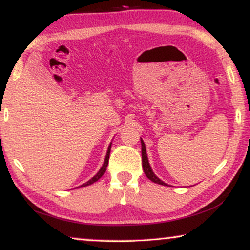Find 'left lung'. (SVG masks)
I'll return each instance as SVG.
<instances>
[{
  "mask_svg": "<svg viewBox=\"0 0 250 250\" xmlns=\"http://www.w3.org/2000/svg\"><path fill=\"white\" fill-rule=\"evenodd\" d=\"M141 150H142V167H143V172H145L146 176L148 177L149 180H151L152 182H155L157 184H162V186H168V184L163 182L162 180L159 179L158 176L153 173V170L151 169V166H150L149 160H148V156H146V145L143 142V140L141 139Z\"/></svg>",
  "mask_w": 250,
  "mask_h": 250,
  "instance_id": "8db88e82",
  "label": "left lung"
}]
</instances>
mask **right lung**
<instances>
[{
    "mask_svg": "<svg viewBox=\"0 0 250 250\" xmlns=\"http://www.w3.org/2000/svg\"><path fill=\"white\" fill-rule=\"evenodd\" d=\"M110 149H111V143L110 145H109V146H108V150H107V153H105V158H104V165H102V167L100 169H99V172L95 174V175L92 177L91 180H88L86 183H84V184H82V186H80L78 188H83V187H87V186H90V184H92V183H94V182H97V181L100 179V177L104 175V172H105V169H107V166H108V162H109V155H110Z\"/></svg>",
    "mask_w": 250,
    "mask_h": 250,
    "instance_id": "1",
    "label": "right lung"
}]
</instances>
